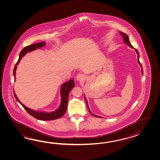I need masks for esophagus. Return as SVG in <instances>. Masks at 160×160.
I'll return each mask as SVG.
<instances>
[{"mask_svg":"<svg viewBox=\"0 0 160 160\" xmlns=\"http://www.w3.org/2000/svg\"><path fill=\"white\" fill-rule=\"evenodd\" d=\"M85 78H85V76L84 74H81V73L78 74V76L76 77V79L78 80V81H80V82L82 81V80H84Z\"/></svg>","mask_w":160,"mask_h":160,"instance_id":"1","label":"esophagus"}]
</instances>
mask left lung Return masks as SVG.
Wrapping results in <instances>:
<instances>
[{
    "mask_svg": "<svg viewBox=\"0 0 160 160\" xmlns=\"http://www.w3.org/2000/svg\"><path fill=\"white\" fill-rule=\"evenodd\" d=\"M120 33L122 35V36L123 37V39H124V42L126 43L129 47H130L131 48H133V47L132 46V45H131V44L130 43V40H129V39H128V36L126 34V33H122V32H120ZM135 50L136 51V52H137V53L138 54V63L140 64V65L141 66V72H142V75H143V70H142V66H141V64L140 62V60H139V58H140V56H139V53H138V50L135 48ZM84 98H85V99H86V102H87V108H88V112H90V113L93 116L96 117H101L100 116H96V115H94V114H93L92 112H90V109H89V107H88V102H87V100H86V97L84 96Z\"/></svg>",
    "mask_w": 160,
    "mask_h": 160,
    "instance_id": "8db88e82",
    "label": "left lung"
}]
</instances>
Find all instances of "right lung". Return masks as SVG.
<instances>
[{"label": "right lung", "instance_id": "add662e5", "mask_svg": "<svg viewBox=\"0 0 160 160\" xmlns=\"http://www.w3.org/2000/svg\"><path fill=\"white\" fill-rule=\"evenodd\" d=\"M45 42H42L40 43H37L33 44H30L24 48H23V50L20 52L19 54V58L18 62L16 64L13 70V75L15 77V75H16V70L17 68V66L20 62V60L24 56V55L27 53L33 51L34 50H36L38 48H40L44 46L45 45ZM75 86L74 84V80L73 78L70 79L67 82H65L63 83L60 88V94H61V97H62V101H61V104L60 106L59 107L58 110L56 111L52 112H36L34 110H33L28 107L24 106L21 102H20L19 99L18 98L17 96H16L15 92L14 95H15V98L16 100L19 102L20 104L23 106L24 109L26 110V112L29 113L30 115L32 116L33 117L35 118L38 119L39 120H44V121H48V120H53L55 119H58L60 118L61 117L63 116L64 114V113L66 112L67 109V106H68V94L71 90L73 88V87Z\"/></svg>", "mask_w": 160, "mask_h": 160}]
</instances>
